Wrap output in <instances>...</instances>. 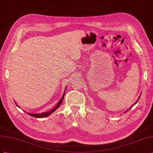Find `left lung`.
Wrapping results in <instances>:
<instances>
[{
	"label": "left lung",
	"instance_id": "left-lung-1",
	"mask_svg": "<svg viewBox=\"0 0 153 153\" xmlns=\"http://www.w3.org/2000/svg\"><path fill=\"white\" fill-rule=\"evenodd\" d=\"M140 96H139V97H138V100H137V101H136V102H134V104H133V105H132V106H131V107H130V108H129V109H131V108H132V107H133V106H134V104H137V102H138V100H139V99H140ZM128 110H129V109H128ZM128 110H126V112H127V111H128ZM125 113H126V112H125Z\"/></svg>",
	"mask_w": 153,
	"mask_h": 153
}]
</instances>
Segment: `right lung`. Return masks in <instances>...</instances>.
I'll use <instances>...</instances> for the list:
<instances>
[{
  "label": "right lung",
  "mask_w": 153,
  "mask_h": 153,
  "mask_svg": "<svg viewBox=\"0 0 153 153\" xmlns=\"http://www.w3.org/2000/svg\"><path fill=\"white\" fill-rule=\"evenodd\" d=\"M65 92L63 93L62 99H61L60 101L58 102L57 105H56V106L53 109H52V110H51V111H47V112H45V113H27V112H26V113H27V114H29V115L32 116V117H36V118H43V117H48L49 115H50L52 113H53L54 111H55L56 110H57V109L59 107V106L61 105V104H62V102H63V98H64V96H65ZM15 103H16V102H15ZM16 105H17V104H16Z\"/></svg>",
  "instance_id": "add662e5"
}]
</instances>
